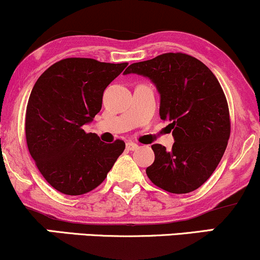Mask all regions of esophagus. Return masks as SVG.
Instances as JSON below:
<instances>
[{
    "label": "esophagus",
    "instance_id": "obj_1",
    "mask_svg": "<svg viewBox=\"0 0 260 260\" xmlns=\"http://www.w3.org/2000/svg\"><path fill=\"white\" fill-rule=\"evenodd\" d=\"M126 148H127V150H137V149L139 148V145L136 144V143H133V142H128L126 144Z\"/></svg>",
    "mask_w": 260,
    "mask_h": 260
}]
</instances>
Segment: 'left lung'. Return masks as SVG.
Masks as SVG:
<instances>
[{
  "mask_svg": "<svg viewBox=\"0 0 260 260\" xmlns=\"http://www.w3.org/2000/svg\"><path fill=\"white\" fill-rule=\"evenodd\" d=\"M131 73L156 86L160 117L174 129L171 150L151 145L155 160L148 177L170 193L192 192L213 175L228 147L229 106L219 80L203 62L180 52L132 63L123 74Z\"/></svg>",
  "mask_w": 260,
  "mask_h": 260,
  "instance_id": "left-lung-1",
  "label": "left lung"
}]
</instances>
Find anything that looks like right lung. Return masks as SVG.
<instances>
[{
	"mask_svg": "<svg viewBox=\"0 0 260 260\" xmlns=\"http://www.w3.org/2000/svg\"><path fill=\"white\" fill-rule=\"evenodd\" d=\"M127 64L64 58L35 83L25 113L26 144L39 171L58 192H90L123 153V140L104 143L83 126L100 112L104 90Z\"/></svg>",
	"mask_w": 260,
	"mask_h": 260,
	"instance_id": "obj_1",
	"label": "right lung"
}]
</instances>
